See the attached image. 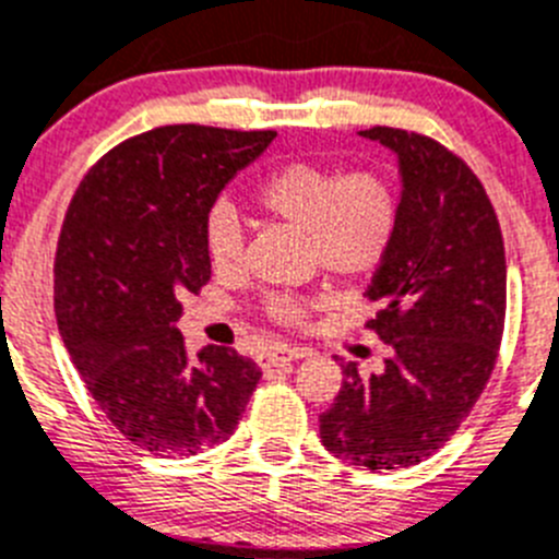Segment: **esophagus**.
<instances>
[{"mask_svg": "<svg viewBox=\"0 0 559 559\" xmlns=\"http://www.w3.org/2000/svg\"><path fill=\"white\" fill-rule=\"evenodd\" d=\"M304 356H309L306 348H286V345H278V348H270L267 354L261 356V361L264 365H289V361L304 359Z\"/></svg>", "mask_w": 559, "mask_h": 559, "instance_id": "obj_1", "label": "esophagus"}]
</instances>
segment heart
<instances>
[{"instance_id": "1", "label": "heart", "mask_w": 559, "mask_h": 559, "mask_svg": "<svg viewBox=\"0 0 559 559\" xmlns=\"http://www.w3.org/2000/svg\"><path fill=\"white\" fill-rule=\"evenodd\" d=\"M255 205L267 217L309 236L311 259L342 278L370 275L399 228V194L381 173L342 175L340 169L292 160L270 173L255 189ZM245 228L230 205H217L205 223V248L217 270H234L242 259ZM306 300L273 295L267 314L278 323H304Z\"/></svg>"}]
</instances>
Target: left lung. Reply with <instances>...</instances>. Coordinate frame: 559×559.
<instances>
[{
	"label": "left lung",
	"mask_w": 559,
	"mask_h": 559,
	"mask_svg": "<svg viewBox=\"0 0 559 559\" xmlns=\"http://www.w3.org/2000/svg\"><path fill=\"white\" fill-rule=\"evenodd\" d=\"M399 164V228L367 286L381 311L370 329L390 345L384 370L342 367L320 415L336 460L373 474L417 465L474 409L499 356L507 309L501 228L479 178L426 135L359 130Z\"/></svg>",
	"instance_id": "8db88e82"
}]
</instances>
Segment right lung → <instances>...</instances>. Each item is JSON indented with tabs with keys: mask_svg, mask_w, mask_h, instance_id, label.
<instances>
[{
	"mask_svg": "<svg viewBox=\"0 0 559 559\" xmlns=\"http://www.w3.org/2000/svg\"><path fill=\"white\" fill-rule=\"evenodd\" d=\"M273 130L169 124L110 150L74 192L55 255V314L108 420L158 456L234 435L261 379L230 348H183L180 298L211 278L205 223Z\"/></svg>",
	"mask_w": 559,
	"mask_h": 559,
	"instance_id": "add662e5",
	"label": "right lung"
}]
</instances>
